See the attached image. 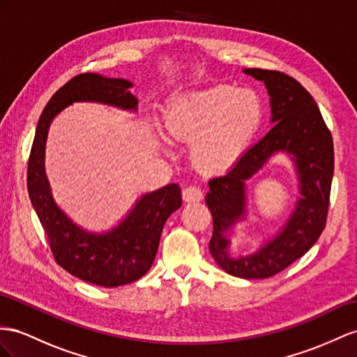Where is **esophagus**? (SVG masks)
<instances>
[{"mask_svg": "<svg viewBox=\"0 0 357 357\" xmlns=\"http://www.w3.org/2000/svg\"><path fill=\"white\" fill-rule=\"evenodd\" d=\"M182 199H184L185 202H199V200L204 199V193L199 187L190 185L182 190Z\"/></svg>", "mask_w": 357, "mask_h": 357, "instance_id": "obj_1", "label": "esophagus"}]
</instances>
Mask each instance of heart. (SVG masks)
Masks as SVG:
<instances>
[{
  "label": "heart",
  "mask_w": 357,
  "mask_h": 357,
  "mask_svg": "<svg viewBox=\"0 0 357 357\" xmlns=\"http://www.w3.org/2000/svg\"><path fill=\"white\" fill-rule=\"evenodd\" d=\"M262 117L257 91L215 86L173 99L162 122L172 139L191 143L190 158L200 172L220 173L238 160Z\"/></svg>",
  "instance_id": "1"
}]
</instances>
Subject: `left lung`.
<instances>
[{"instance_id":"obj_1","label":"left lung","mask_w":357,"mask_h":357,"mask_svg":"<svg viewBox=\"0 0 357 357\" xmlns=\"http://www.w3.org/2000/svg\"><path fill=\"white\" fill-rule=\"evenodd\" d=\"M244 72L266 83L271 96V121L276 125L226 175L209 181L206 205L213 214L209 252L232 276L267 279L303 257L324 231L335 166L333 140L315 99L297 79L280 70ZM276 150H287L296 157L304 197L276 239L252 257L234 260L225 253L229 242L224 235L242 215L243 181Z\"/></svg>"}]
</instances>
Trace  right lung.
I'll return each mask as SVG.
<instances>
[{
    "label": "right lung",
    "instance_id": "obj_1",
    "mask_svg": "<svg viewBox=\"0 0 357 357\" xmlns=\"http://www.w3.org/2000/svg\"><path fill=\"white\" fill-rule=\"evenodd\" d=\"M132 84L126 79L79 74L60 87L45 107L31 146L26 187L39 215L54 259L75 278L113 288L140 279L157 255L164 223L182 205L181 188L169 184L139 200L123 223L107 235L79 229L52 202L43 170L45 140L57 113L75 100H96L122 108H135Z\"/></svg>",
    "mask_w": 357,
    "mask_h": 357
}]
</instances>
